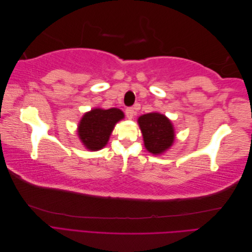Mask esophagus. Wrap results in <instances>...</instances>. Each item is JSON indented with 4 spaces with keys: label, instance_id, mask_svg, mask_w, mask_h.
<instances>
[{
    "label": "esophagus",
    "instance_id": "esophagus-1",
    "mask_svg": "<svg viewBox=\"0 0 252 252\" xmlns=\"http://www.w3.org/2000/svg\"><path fill=\"white\" fill-rule=\"evenodd\" d=\"M125 114H126L127 119L131 120V119L135 116V110H134V108H132V107H129V108H127V109H126Z\"/></svg>",
    "mask_w": 252,
    "mask_h": 252
}]
</instances>
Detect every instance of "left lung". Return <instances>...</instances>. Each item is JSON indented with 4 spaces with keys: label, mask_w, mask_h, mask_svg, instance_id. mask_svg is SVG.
Returning a JSON list of instances; mask_svg holds the SVG:
<instances>
[{
    "label": "left lung",
    "mask_w": 252,
    "mask_h": 252,
    "mask_svg": "<svg viewBox=\"0 0 252 252\" xmlns=\"http://www.w3.org/2000/svg\"><path fill=\"white\" fill-rule=\"evenodd\" d=\"M144 145L152 155H161L174 142V129L171 121L164 114L150 112L138 119Z\"/></svg>",
    "instance_id": "8db88e82"
}]
</instances>
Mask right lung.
I'll list each match as a JSON object with an SVG mask.
<instances>
[{
    "instance_id": "1",
    "label": "right lung",
    "mask_w": 252,
    "mask_h": 252,
    "mask_svg": "<svg viewBox=\"0 0 252 252\" xmlns=\"http://www.w3.org/2000/svg\"><path fill=\"white\" fill-rule=\"evenodd\" d=\"M124 119V113L118 108H94L84 114L78 126L81 142L88 150H100L109 141L114 125Z\"/></svg>"
}]
</instances>
